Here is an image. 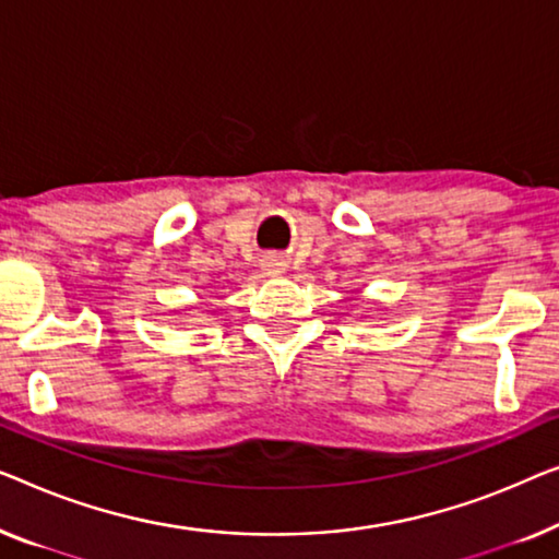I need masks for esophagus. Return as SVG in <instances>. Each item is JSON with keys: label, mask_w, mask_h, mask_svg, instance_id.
Wrapping results in <instances>:
<instances>
[{"label": "esophagus", "mask_w": 559, "mask_h": 559, "mask_svg": "<svg viewBox=\"0 0 559 559\" xmlns=\"http://www.w3.org/2000/svg\"><path fill=\"white\" fill-rule=\"evenodd\" d=\"M264 266H266V272H270V274H282V270H285V262H282L280 257H266Z\"/></svg>", "instance_id": "esophagus-1"}]
</instances>
